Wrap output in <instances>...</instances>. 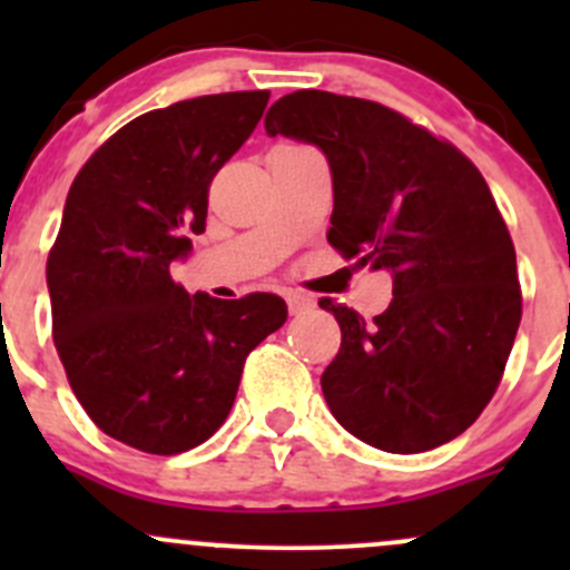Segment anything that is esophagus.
<instances>
[{"instance_id": "34e87169", "label": "esophagus", "mask_w": 570, "mask_h": 570, "mask_svg": "<svg viewBox=\"0 0 570 570\" xmlns=\"http://www.w3.org/2000/svg\"><path fill=\"white\" fill-rule=\"evenodd\" d=\"M286 306H289V314L295 317V314H303L308 312V308H314V301L306 295H297V292H289V295H286Z\"/></svg>"}]
</instances>
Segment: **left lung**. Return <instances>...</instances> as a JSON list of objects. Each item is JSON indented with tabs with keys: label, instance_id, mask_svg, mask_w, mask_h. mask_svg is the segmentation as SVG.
Wrapping results in <instances>:
<instances>
[{
	"label": "left lung",
	"instance_id": "8db88e82",
	"mask_svg": "<svg viewBox=\"0 0 570 570\" xmlns=\"http://www.w3.org/2000/svg\"><path fill=\"white\" fill-rule=\"evenodd\" d=\"M264 129L325 154L327 243L394 281L372 322L320 301L342 327L320 381L336 422L396 455L458 439L497 392L521 322L515 248L485 178L452 142L353 96L297 90Z\"/></svg>",
	"mask_w": 570,
	"mask_h": 570
}]
</instances>
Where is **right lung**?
I'll use <instances>...</instances> for the list:
<instances>
[{
	"mask_svg": "<svg viewBox=\"0 0 570 570\" xmlns=\"http://www.w3.org/2000/svg\"><path fill=\"white\" fill-rule=\"evenodd\" d=\"M269 90L200 96L129 120L68 189L46 262L68 383L109 439L148 455L204 444L245 358L286 322L269 292L189 295L170 264L206 228L209 184L256 129Z\"/></svg>",
	"mask_w": 570,
	"mask_h": 570,
	"instance_id": "1",
	"label": "right lung"
}]
</instances>
